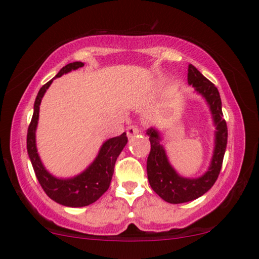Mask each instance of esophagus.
<instances>
[{
	"mask_svg": "<svg viewBox=\"0 0 259 259\" xmlns=\"http://www.w3.org/2000/svg\"><path fill=\"white\" fill-rule=\"evenodd\" d=\"M140 133V129L137 127L136 125H129L126 127V135L127 137H132L134 135H136V134Z\"/></svg>",
	"mask_w": 259,
	"mask_h": 259,
	"instance_id": "34e87169",
	"label": "esophagus"
}]
</instances>
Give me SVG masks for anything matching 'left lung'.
Returning a JSON list of instances; mask_svg holds the SVG:
<instances>
[{
  "label": "left lung",
  "mask_w": 259,
  "mask_h": 259,
  "mask_svg": "<svg viewBox=\"0 0 259 259\" xmlns=\"http://www.w3.org/2000/svg\"><path fill=\"white\" fill-rule=\"evenodd\" d=\"M188 83L204 98L210 110L215 132V147L208 171L198 178H184L176 172L169 163L165 148L161 145V135L155 127H149L147 135L150 141V152L147 159V176L154 191L163 201L178 204L194 201L211 189L220 175L224 155L227 147V124L222 113L220 93L214 83L204 77L192 64H189Z\"/></svg>",
  "instance_id": "obj_1"
}]
</instances>
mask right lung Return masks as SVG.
Wrapping results in <instances>:
<instances>
[{"label": "right lung", "instance_id": "add662e5", "mask_svg": "<svg viewBox=\"0 0 259 259\" xmlns=\"http://www.w3.org/2000/svg\"><path fill=\"white\" fill-rule=\"evenodd\" d=\"M83 65L82 62H73L67 64L58 71L56 77H60L71 70H76ZM54 78L39 90L38 96L35 98L33 116L27 132V153L39 184L52 201L65 207H86L99 199L109 189L113 176L114 163L125 147L127 137L126 134L123 133L122 135L105 141L94 161L80 175L71 178H57L52 176L50 172L47 171L39 158L37 145H35V130L39 119V106L45 92L50 87Z\"/></svg>", "mask_w": 259, "mask_h": 259}]
</instances>
